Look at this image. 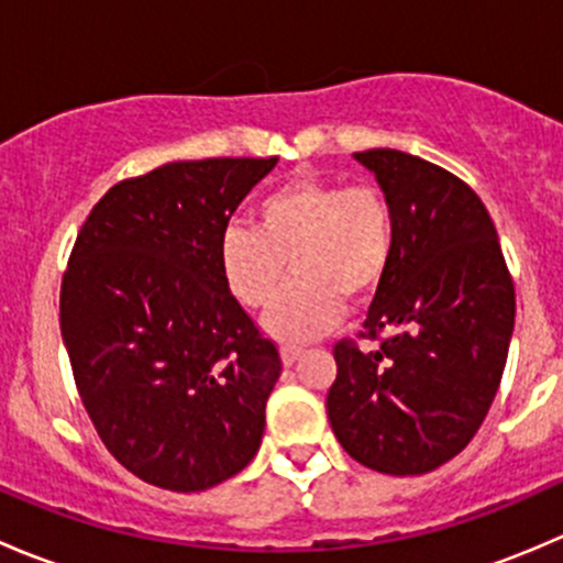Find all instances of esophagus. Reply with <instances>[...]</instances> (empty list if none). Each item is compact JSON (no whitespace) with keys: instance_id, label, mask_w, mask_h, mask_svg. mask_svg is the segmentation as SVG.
Listing matches in <instances>:
<instances>
[{"instance_id":"34e87169","label":"esophagus","mask_w":563,"mask_h":563,"mask_svg":"<svg viewBox=\"0 0 563 563\" xmlns=\"http://www.w3.org/2000/svg\"><path fill=\"white\" fill-rule=\"evenodd\" d=\"M299 356H302V349H297V345H283L280 349V360L286 367H291Z\"/></svg>"}]
</instances>
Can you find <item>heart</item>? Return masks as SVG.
I'll use <instances>...</instances> for the list:
<instances>
[{"mask_svg":"<svg viewBox=\"0 0 563 563\" xmlns=\"http://www.w3.org/2000/svg\"><path fill=\"white\" fill-rule=\"evenodd\" d=\"M397 220L387 192L371 181L294 179L266 192L253 225L220 234L218 264L236 302L261 310L294 277L264 329L283 343L329 332L345 313V297H371L395 258Z\"/></svg>","mask_w":563,"mask_h":563,"instance_id":"1","label":"heart"}]
</instances>
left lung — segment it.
Returning <instances> with one entry per match:
<instances>
[{
  "label": "left lung",
  "instance_id": "left-lung-1",
  "mask_svg": "<svg viewBox=\"0 0 563 563\" xmlns=\"http://www.w3.org/2000/svg\"><path fill=\"white\" fill-rule=\"evenodd\" d=\"M354 157L389 196L397 242L362 332L382 345H334L329 424L356 463L428 474L487 417L512 340L515 283L496 225L463 179L397 150Z\"/></svg>",
  "mask_w": 563,
  "mask_h": 563
}]
</instances>
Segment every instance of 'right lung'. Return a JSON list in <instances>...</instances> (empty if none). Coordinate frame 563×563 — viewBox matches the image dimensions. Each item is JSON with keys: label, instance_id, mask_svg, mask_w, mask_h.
<instances>
[{"label": "right lung", "instance_id": "add662e5", "mask_svg": "<svg viewBox=\"0 0 563 563\" xmlns=\"http://www.w3.org/2000/svg\"><path fill=\"white\" fill-rule=\"evenodd\" d=\"M277 157L166 163L95 203L59 323L95 430L130 474L196 493L255 457L280 354L218 264L220 234Z\"/></svg>", "mask_w": 563, "mask_h": 563}]
</instances>
